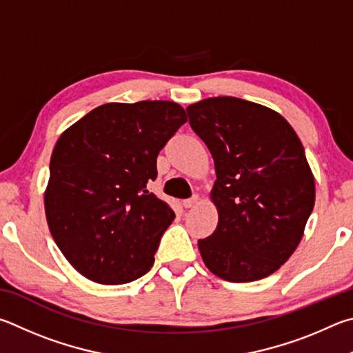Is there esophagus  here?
Wrapping results in <instances>:
<instances>
[{"label": "esophagus", "mask_w": 353, "mask_h": 353, "mask_svg": "<svg viewBox=\"0 0 353 353\" xmlns=\"http://www.w3.org/2000/svg\"><path fill=\"white\" fill-rule=\"evenodd\" d=\"M196 203H199V196L194 195L192 199H189V200H184V201H183V206L189 209V208H194V206L196 205Z\"/></svg>", "instance_id": "1"}]
</instances>
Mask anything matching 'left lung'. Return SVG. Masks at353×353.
<instances>
[{"label":"left lung","instance_id":"1","mask_svg":"<svg viewBox=\"0 0 353 353\" xmlns=\"http://www.w3.org/2000/svg\"><path fill=\"white\" fill-rule=\"evenodd\" d=\"M186 111L217 175L209 199L219 223L199 240L203 262L228 282L263 279L292 257L314 206L302 142L277 111L243 99L209 97Z\"/></svg>","mask_w":353,"mask_h":353}]
</instances>
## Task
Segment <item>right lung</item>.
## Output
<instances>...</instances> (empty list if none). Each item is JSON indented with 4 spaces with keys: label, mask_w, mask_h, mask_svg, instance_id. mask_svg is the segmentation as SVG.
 Here are the masks:
<instances>
[{
    "label": "right lung",
    "mask_w": 353,
    "mask_h": 353,
    "mask_svg": "<svg viewBox=\"0 0 353 353\" xmlns=\"http://www.w3.org/2000/svg\"><path fill=\"white\" fill-rule=\"evenodd\" d=\"M186 121L170 101L110 102L60 134L45 212L61 254L86 279L119 285L152 268L175 214L147 183L157 178L159 150Z\"/></svg>",
    "instance_id": "obj_1"
}]
</instances>
